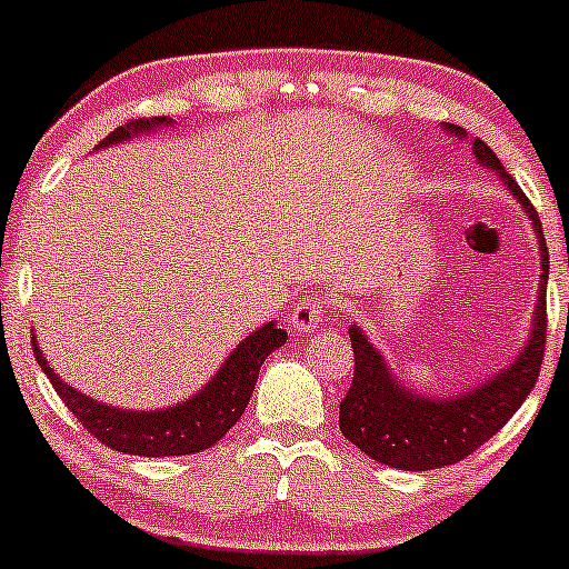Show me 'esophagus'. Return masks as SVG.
Segmentation results:
<instances>
[{
	"mask_svg": "<svg viewBox=\"0 0 569 569\" xmlns=\"http://www.w3.org/2000/svg\"><path fill=\"white\" fill-rule=\"evenodd\" d=\"M329 310V297L326 293H307L291 310L289 326L293 335H310L323 321V312Z\"/></svg>",
	"mask_w": 569,
	"mask_h": 569,
	"instance_id": "esophagus-1",
	"label": "esophagus"
}]
</instances>
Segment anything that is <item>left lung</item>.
Listing matches in <instances>:
<instances>
[{"mask_svg": "<svg viewBox=\"0 0 569 569\" xmlns=\"http://www.w3.org/2000/svg\"><path fill=\"white\" fill-rule=\"evenodd\" d=\"M443 133L457 141H468L466 128L443 122ZM473 158L479 166L495 171L508 187L516 202L525 208L532 221L540 253V283L535 299L530 337L525 348L508 367L495 371L476 388L462 390L460 396H426L411 390L398 380L388 367L385 356L361 326L350 323L348 335L356 356V375L348 396L339 403V430L350 443L382 466L398 471H433V468L455 466L481 443L492 439L498 430L513 417L538 382L540 363L546 348V283H548V248L532 202L521 192L513 176L502 168L492 149L485 141L471 139Z\"/></svg>", "mask_w": 569, "mask_h": 569, "instance_id": "8db88e82", "label": "left lung"}]
</instances>
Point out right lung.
I'll return each instance as SVG.
<instances>
[{
	"instance_id": "right-lung-1",
	"label": "right lung",
	"mask_w": 569,
	"mask_h": 569,
	"mask_svg": "<svg viewBox=\"0 0 569 569\" xmlns=\"http://www.w3.org/2000/svg\"><path fill=\"white\" fill-rule=\"evenodd\" d=\"M171 117H143L128 126L112 130L98 149H107L112 143H122L139 136L154 133L160 128H171ZM289 339L283 329H278L276 321L259 326L246 339L234 345V350L227 356L217 375L211 377L198 393H192L184 401L171 403L162 409H122L112 403L96 401L84 396L82 390L71 388L58 377V371L50 367L44 352L39 350L37 337L31 335V350L39 369L53 382L56 393L67 403L71 415L93 433L98 441L107 443L109 449L139 457H173V455H194L200 449L213 447L221 436L240 420L248 407V398L257 385L259 367L272 350Z\"/></svg>"
}]
</instances>
